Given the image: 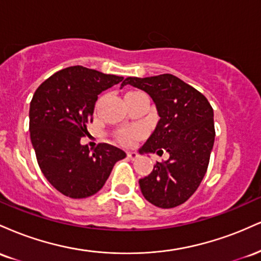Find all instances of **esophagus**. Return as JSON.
I'll list each match as a JSON object with an SVG mask.
<instances>
[{"mask_svg":"<svg viewBox=\"0 0 261 261\" xmlns=\"http://www.w3.org/2000/svg\"><path fill=\"white\" fill-rule=\"evenodd\" d=\"M137 157H139V154H137V152H127V158H128V160L135 161Z\"/></svg>","mask_w":261,"mask_h":261,"instance_id":"esophagus-1","label":"esophagus"}]
</instances>
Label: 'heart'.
<instances>
[{
    "label": "heart",
    "instance_id": "heart-1",
    "mask_svg": "<svg viewBox=\"0 0 261 261\" xmlns=\"http://www.w3.org/2000/svg\"><path fill=\"white\" fill-rule=\"evenodd\" d=\"M140 133H137V131H134V133H122L119 135V140H120V142L124 143V145H131L133 143V141L136 139V137H139Z\"/></svg>",
    "mask_w": 261,
    "mask_h": 261
}]
</instances>
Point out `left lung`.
<instances>
[{"instance_id":"left-lung-1","label":"left lung","mask_w":261,"mask_h":261,"mask_svg":"<svg viewBox=\"0 0 261 261\" xmlns=\"http://www.w3.org/2000/svg\"><path fill=\"white\" fill-rule=\"evenodd\" d=\"M126 85L147 93L160 116L140 153L169 154L168 161L157 162L151 174L140 179L141 193L157 207L181 205L195 193L207 170L215 142L214 109L205 95L170 73L127 77L121 83Z\"/></svg>"}]
</instances>
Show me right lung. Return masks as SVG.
Here are the masks:
<instances>
[{"mask_svg": "<svg viewBox=\"0 0 261 261\" xmlns=\"http://www.w3.org/2000/svg\"><path fill=\"white\" fill-rule=\"evenodd\" d=\"M124 77L71 66L54 73L35 91L29 108V131L38 164L47 181L65 196L83 199L103 188L114 164L126 157L120 148L81 145L93 121L101 92Z\"/></svg>", "mask_w": 261, "mask_h": 261, "instance_id": "obj_1", "label": "right lung"}]
</instances>
